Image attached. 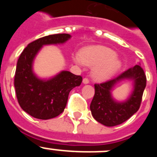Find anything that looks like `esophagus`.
Returning a JSON list of instances; mask_svg holds the SVG:
<instances>
[{
	"label": "esophagus",
	"mask_w": 157,
	"mask_h": 157,
	"mask_svg": "<svg viewBox=\"0 0 157 157\" xmlns=\"http://www.w3.org/2000/svg\"><path fill=\"white\" fill-rule=\"evenodd\" d=\"M82 82L84 83V84H88V83L90 82V80H89L87 78H83Z\"/></svg>",
	"instance_id": "obj_1"
}]
</instances>
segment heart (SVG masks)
<instances>
[{"instance_id": "b5f03b06", "label": "heart", "mask_w": 157, "mask_h": 157, "mask_svg": "<svg viewBox=\"0 0 157 157\" xmlns=\"http://www.w3.org/2000/svg\"><path fill=\"white\" fill-rule=\"evenodd\" d=\"M73 60L78 65L95 66L93 77L98 81H105L114 75L121 68L122 63L116 56V52L102 45L89 46L83 48L80 53L73 56Z\"/></svg>"}]
</instances>
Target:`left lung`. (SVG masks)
Masks as SVG:
<instances>
[{"mask_svg":"<svg viewBox=\"0 0 157 157\" xmlns=\"http://www.w3.org/2000/svg\"><path fill=\"white\" fill-rule=\"evenodd\" d=\"M123 80L133 82V91L124 101H116L111 95L114 86ZM146 86V77L143 69L135 65L121 75L101 84H95V94L90 104L93 117L106 127H114L127 121L138 112Z\"/></svg>","mask_w":157,"mask_h":157,"instance_id":"obj_1","label":"left lung"}]
</instances>
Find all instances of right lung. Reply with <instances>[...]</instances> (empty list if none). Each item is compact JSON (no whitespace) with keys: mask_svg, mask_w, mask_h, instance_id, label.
<instances>
[{"mask_svg":"<svg viewBox=\"0 0 157 157\" xmlns=\"http://www.w3.org/2000/svg\"><path fill=\"white\" fill-rule=\"evenodd\" d=\"M68 34L45 36L30 43L19 56L14 86L18 102L24 112L39 120H49L61 114L72 89L79 86L80 75L62 71L53 77L40 78L33 71L37 54L44 45L63 44L70 39Z\"/></svg>","mask_w":157,"mask_h":157,"instance_id":"1","label":"right lung"}]
</instances>
